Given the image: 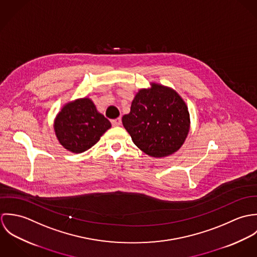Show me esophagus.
Segmentation results:
<instances>
[{
	"label": "esophagus",
	"mask_w": 257,
	"mask_h": 257,
	"mask_svg": "<svg viewBox=\"0 0 257 257\" xmlns=\"http://www.w3.org/2000/svg\"><path fill=\"white\" fill-rule=\"evenodd\" d=\"M111 124H112V126H119L121 124V119L119 117L115 118V119H112Z\"/></svg>",
	"instance_id": "1"
}]
</instances>
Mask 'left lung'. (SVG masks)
I'll return each mask as SVG.
<instances>
[{
    "label": "left lung",
    "mask_w": 257,
    "mask_h": 257,
    "mask_svg": "<svg viewBox=\"0 0 257 257\" xmlns=\"http://www.w3.org/2000/svg\"><path fill=\"white\" fill-rule=\"evenodd\" d=\"M190 113L172 88L151 82L135 96L122 124L134 144L151 157H166L180 149L190 131Z\"/></svg>",
    "instance_id": "left-lung-1"
}]
</instances>
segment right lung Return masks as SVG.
<instances>
[{
	"label": "right lung",
	"instance_id": "right-lung-1",
	"mask_svg": "<svg viewBox=\"0 0 257 257\" xmlns=\"http://www.w3.org/2000/svg\"><path fill=\"white\" fill-rule=\"evenodd\" d=\"M111 126L93 101L80 98L66 103L56 114L53 128L59 144L72 153H82L95 146Z\"/></svg>",
	"mask_w": 257,
	"mask_h": 257
}]
</instances>
